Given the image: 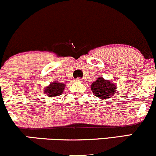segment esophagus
<instances>
[{
	"label": "esophagus",
	"mask_w": 156,
	"mask_h": 156,
	"mask_svg": "<svg viewBox=\"0 0 156 156\" xmlns=\"http://www.w3.org/2000/svg\"><path fill=\"white\" fill-rule=\"evenodd\" d=\"M76 80H77V81H80V82H81V81H83V78H78Z\"/></svg>",
	"instance_id": "obj_1"
}]
</instances>
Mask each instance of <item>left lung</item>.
<instances>
[{
	"instance_id": "1",
	"label": "left lung",
	"mask_w": 156,
	"mask_h": 156,
	"mask_svg": "<svg viewBox=\"0 0 156 156\" xmlns=\"http://www.w3.org/2000/svg\"><path fill=\"white\" fill-rule=\"evenodd\" d=\"M115 83H111L109 80H105L104 78L100 77L92 84V91L94 95L98 97L103 100L110 98L116 92Z\"/></svg>"
}]
</instances>
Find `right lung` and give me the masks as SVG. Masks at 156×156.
Listing matches in <instances>:
<instances>
[{"label": "right lung", "mask_w": 156, "mask_h": 156, "mask_svg": "<svg viewBox=\"0 0 156 156\" xmlns=\"http://www.w3.org/2000/svg\"><path fill=\"white\" fill-rule=\"evenodd\" d=\"M64 84L58 82H53L46 87L44 90V93L48 97H55L62 94L64 92Z\"/></svg>", "instance_id": "right-lung-1"}]
</instances>
